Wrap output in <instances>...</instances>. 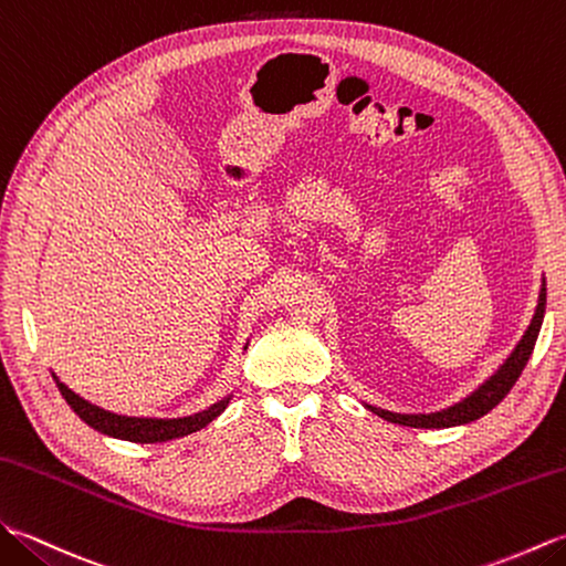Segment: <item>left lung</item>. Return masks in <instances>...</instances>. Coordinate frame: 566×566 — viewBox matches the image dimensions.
<instances>
[{"mask_svg": "<svg viewBox=\"0 0 566 566\" xmlns=\"http://www.w3.org/2000/svg\"><path fill=\"white\" fill-rule=\"evenodd\" d=\"M545 303H547V291H545V281H543L533 322H531L528 329H525L518 346L513 348V354L506 358L504 366H501L492 375V378H489L482 387H476L470 397H464L462 401H458V405L448 407L443 411H433V413H395V411H385V409L370 407V405H366V407L373 413H378L380 419L389 421V423L411 426V429H450V426H462V423H470L474 419L484 417L486 411H492L499 405V401L511 392V387L516 385V380L521 378L525 363H528L533 348H535L539 326H543Z\"/></svg>", "mask_w": 566, "mask_h": 566, "instance_id": "8db88e82", "label": "left lung"}]
</instances>
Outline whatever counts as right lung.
<instances>
[{
    "label": "right lung",
    "instance_id": "add662e5",
    "mask_svg": "<svg viewBox=\"0 0 566 566\" xmlns=\"http://www.w3.org/2000/svg\"><path fill=\"white\" fill-rule=\"evenodd\" d=\"M55 385L62 392V397H65L67 405L72 407V411L77 413L84 423H90L98 433L120 438V441H130V443H165V441H171V438H181L193 431H200L212 419L220 417L230 401V397H224L218 401V405L208 407L206 411H198L193 417H184V419H140V417H120V413H111L102 407H96L92 401L74 395L72 389L65 382H60L57 378H55Z\"/></svg>",
    "mask_w": 566,
    "mask_h": 566
}]
</instances>
